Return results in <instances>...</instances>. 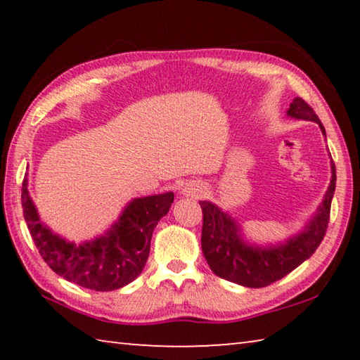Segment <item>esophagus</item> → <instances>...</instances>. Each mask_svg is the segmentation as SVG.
<instances>
[{
    "label": "esophagus",
    "instance_id": "esophagus-1",
    "mask_svg": "<svg viewBox=\"0 0 360 360\" xmlns=\"http://www.w3.org/2000/svg\"><path fill=\"white\" fill-rule=\"evenodd\" d=\"M181 192H182V195H184V197L198 198V197H202V195L205 193V186L200 184V182L191 181V182H187V184L181 188Z\"/></svg>",
    "mask_w": 360,
    "mask_h": 360
}]
</instances>
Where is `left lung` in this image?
<instances>
[{"mask_svg":"<svg viewBox=\"0 0 360 360\" xmlns=\"http://www.w3.org/2000/svg\"><path fill=\"white\" fill-rule=\"evenodd\" d=\"M285 114L290 119L316 122L326 138V130L319 117L302 98L292 100ZM330 173V184L314 214L298 233L276 245H257L246 240L236 217L219 208L216 203L202 200V251L212 273L245 288H265L289 275L292 270L311 257L324 238L330 217V205L337 184V172L332 160Z\"/></svg>","mask_w":360,"mask_h":360,"instance_id":"left-lung-1","label":"left lung"}]
</instances>
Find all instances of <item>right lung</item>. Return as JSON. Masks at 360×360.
I'll use <instances>...</instances> for the list:
<instances>
[{
	"label": "right lung",
	"mask_w": 360,
	"mask_h": 360,
	"mask_svg": "<svg viewBox=\"0 0 360 360\" xmlns=\"http://www.w3.org/2000/svg\"><path fill=\"white\" fill-rule=\"evenodd\" d=\"M173 200V192L133 198L100 236L75 243L41 221L30 197L27 176L22 184L23 217L41 257L66 281L96 292L120 289L141 275L149 257L152 231L167 216Z\"/></svg>",
	"instance_id": "obj_1"
}]
</instances>
